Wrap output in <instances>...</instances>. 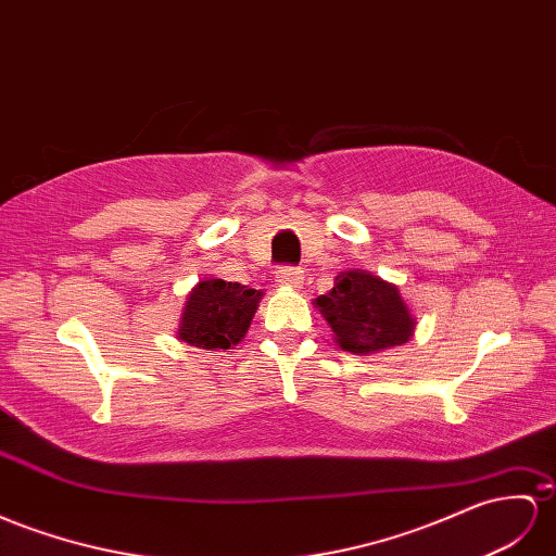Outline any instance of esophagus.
Segmentation results:
<instances>
[{
  "label": "esophagus",
  "instance_id": "1",
  "mask_svg": "<svg viewBox=\"0 0 556 556\" xmlns=\"http://www.w3.org/2000/svg\"><path fill=\"white\" fill-rule=\"evenodd\" d=\"M277 283L289 289H301L303 287V269L301 267H279L275 275Z\"/></svg>",
  "mask_w": 556,
  "mask_h": 556
}]
</instances>
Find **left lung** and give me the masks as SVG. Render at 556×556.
<instances>
[{
	"label": "left lung",
	"instance_id": "left-lung-1",
	"mask_svg": "<svg viewBox=\"0 0 556 556\" xmlns=\"http://www.w3.org/2000/svg\"><path fill=\"white\" fill-rule=\"evenodd\" d=\"M315 305L329 321L336 343L352 354L404 345L416 329L400 289L366 269L340 273L333 289L315 298Z\"/></svg>",
	"mask_w": 556,
	"mask_h": 556
}]
</instances>
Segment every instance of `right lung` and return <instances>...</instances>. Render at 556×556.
Instances as JSON below:
<instances>
[{
    "mask_svg": "<svg viewBox=\"0 0 556 556\" xmlns=\"http://www.w3.org/2000/svg\"><path fill=\"white\" fill-rule=\"evenodd\" d=\"M263 291L237 281L204 279L185 301L178 340L202 350H230L247 336Z\"/></svg>",
    "mask_w": 556,
    "mask_h": 556,
    "instance_id": "obj_1",
    "label": "right lung"
}]
</instances>
